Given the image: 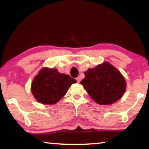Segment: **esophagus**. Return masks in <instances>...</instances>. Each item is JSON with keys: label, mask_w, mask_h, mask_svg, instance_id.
<instances>
[{"label": "esophagus", "mask_w": 149, "mask_h": 149, "mask_svg": "<svg viewBox=\"0 0 149 149\" xmlns=\"http://www.w3.org/2000/svg\"><path fill=\"white\" fill-rule=\"evenodd\" d=\"M76 81H77V82H78V83H79V82H80V81H81V79H80V77H77L76 78Z\"/></svg>", "instance_id": "obj_1"}]
</instances>
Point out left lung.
Returning <instances> with one entry per match:
<instances>
[{"mask_svg": "<svg viewBox=\"0 0 149 149\" xmlns=\"http://www.w3.org/2000/svg\"><path fill=\"white\" fill-rule=\"evenodd\" d=\"M84 74L85 78L80 84L97 104H112L120 99L125 91L124 77L107 62L89 69Z\"/></svg>", "mask_w": 149, "mask_h": 149, "instance_id": "left-lung-1", "label": "left lung"}]
</instances>
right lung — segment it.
Instances as JSON below:
<instances>
[{
	"label": "right lung",
	"mask_w": 149,
	"mask_h": 149,
	"mask_svg": "<svg viewBox=\"0 0 149 149\" xmlns=\"http://www.w3.org/2000/svg\"><path fill=\"white\" fill-rule=\"evenodd\" d=\"M76 80L69 75L60 74L57 69L43 68L31 84V93L37 101L45 104H54L66 94Z\"/></svg>",
	"instance_id": "right-lung-1"
}]
</instances>
